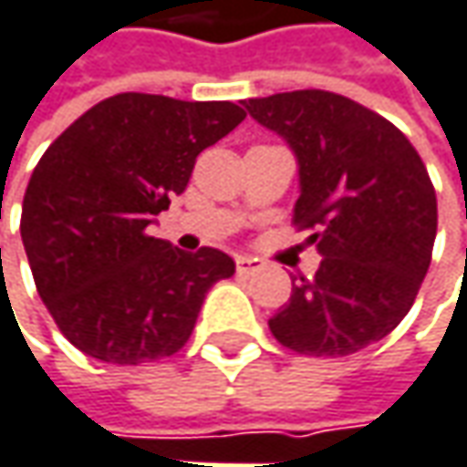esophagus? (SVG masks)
Here are the masks:
<instances>
[{"instance_id":"1","label":"esophagus","mask_w":467,"mask_h":467,"mask_svg":"<svg viewBox=\"0 0 467 467\" xmlns=\"http://www.w3.org/2000/svg\"><path fill=\"white\" fill-rule=\"evenodd\" d=\"M260 268H263V260H257V257H247V254L236 257V271H239L242 276H252V274H257Z\"/></svg>"}]
</instances>
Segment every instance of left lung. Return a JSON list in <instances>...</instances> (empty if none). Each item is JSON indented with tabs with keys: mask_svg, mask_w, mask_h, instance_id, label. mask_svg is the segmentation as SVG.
I'll list each match as a JSON object with an SVG mask.
<instances>
[{
	"mask_svg": "<svg viewBox=\"0 0 467 467\" xmlns=\"http://www.w3.org/2000/svg\"><path fill=\"white\" fill-rule=\"evenodd\" d=\"M300 164L292 223L321 252L268 318L274 337L306 356H348L410 314L436 239V191L407 135L346 95L295 89L250 98Z\"/></svg>",
	"mask_w": 467,
	"mask_h": 467,
	"instance_id": "obj_1",
	"label": "left lung"
}]
</instances>
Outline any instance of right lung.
I'll list each match as a JSON object with an SVG mask.
<instances>
[{"label":"right lung","instance_id":"1","mask_svg":"<svg viewBox=\"0 0 467 467\" xmlns=\"http://www.w3.org/2000/svg\"><path fill=\"white\" fill-rule=\"evenodd\" d=\"M247 117L231 100L121 92L52 140L23 196L20 236L36 292L71 346L106 364L172 356L207 289L234 276L225 252L149 236L196 156Z\"/></svg>","mask_w":467,"mask_h":467}]
</instances>
